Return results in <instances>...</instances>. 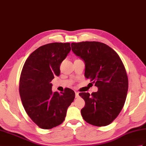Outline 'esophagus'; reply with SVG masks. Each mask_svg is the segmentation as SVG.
<instances>
[{"mask_svg":"<svg viewBox=\"0 0 146 146\" xmlns=\"http://www.w3.org/2000/svg\"><path fill=\"white\" fill-rule=\"evenodd\" d=\"M75 96L76 98L79 97V93L78 92H77V91H75Z\"/></svg>","mask_w":146,"mask_h":146,"instance_id":"obj_1","label":"esophagus"}]
</instances>
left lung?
Masks as SVG:
<instances>
[{
    "instance_id": "1",
    "label": "left lung",
    "mask_w": 146,
    "mask_h": 146,
    "mask_svg": "<svg viewBox=\"0 0 146 146\" xmlns=\"http://www.w3.org/2000/svg\"><path fill=\"white\" fill-rule=\"evenodd\" d=\"M73 53L85 62L84 76L98 87L97 92L80 93L85 101L81 113L91 125L105 126L117 117L126 101L128 78L124 64L115 51L99 42L71 44Z\"/></svg>"
}]
</instances>
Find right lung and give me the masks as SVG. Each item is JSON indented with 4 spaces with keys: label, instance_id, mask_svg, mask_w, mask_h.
I'll return each mask as SVG.
<instances>
[{
    "label": "right lung",
    "instance_id": "right-lung-1",
    "mask_svg": "<svg viewBox=\"0 0 146 146\" xmlns=\"http://www.w3.org/2000/svg\"><path fill=\"white\" fill-rule=\"evenodd\" d=\"M70 43H51L35 50L23 65L19 81L23 106L33 122L50 129L65 120L67 109L75 97L74 91L53 92L50 83L60 73V66L70 52Z\"/></svg>",
    "mask_w": 146,
    "mask_h": 146
}]
</instances>
